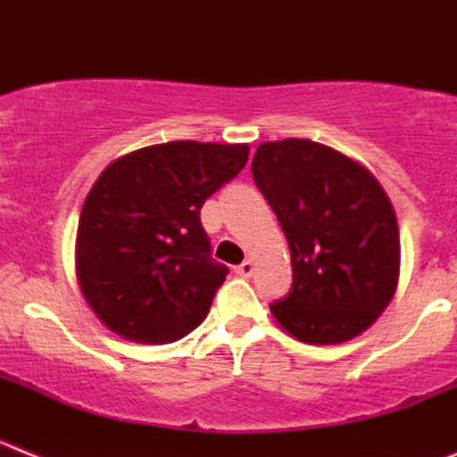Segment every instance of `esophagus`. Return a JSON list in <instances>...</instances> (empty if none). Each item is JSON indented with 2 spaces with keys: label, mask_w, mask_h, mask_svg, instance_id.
Segmentation results:
<instances>
[{
  "label": "esophagus",
  "mask_w": 457,
  "mask_h": 457,
  "mask_svg": "<svg viewBox=\"0 0 457 457\" xmlns=\"http://www.w3.org/2000/svg\"><path fill=\"white\" fill-rule=\"evenodd\" d=\"M253 270H256V263H253V261H245L242 265H237L236 274H240V277H252Z\"/></svg>",
  "instance_id": "obj_1"
}]
</instances>
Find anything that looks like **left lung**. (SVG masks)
<instances>
[{
    "label": "left lung",
    "mask_w": 457,
    "mask_h": 457,
    "mask_svg": "<svg viewBox=\"0 0 457 457\" xmlns=\"http://www.w3.org/2000/svg\"><path fill=\"white\" fill-rule=\"evenodd\" d=\"M252 176L277 212L293 263L288 297L270 304L274 320L313 345L366 332L401 277L398 220L378 179L311 139L261 144Z\"/></svg>",
    "instance_id": "left-lung-1"
}]
</instances>
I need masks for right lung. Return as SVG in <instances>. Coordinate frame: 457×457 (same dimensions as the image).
Returning a JSON list of instances; mask_svg holds the SVG:
<instances>
[{"instance_id":"1","label":"right lung","mask_w":457,"mask_h":457,"mask_svg":"<svg viewBox=\"0 0 457 457\" xmlns=\"http://www.w3.org/2000/svg\"><path fill=\"white\" fill-rule=\"evenodd\" d=\"M247 160V144L167 141L107 164L75 237L79 290L107 329L160 345L205 320L228 270L210 258L201 205Z\"/></svg>"}]
</instances>
